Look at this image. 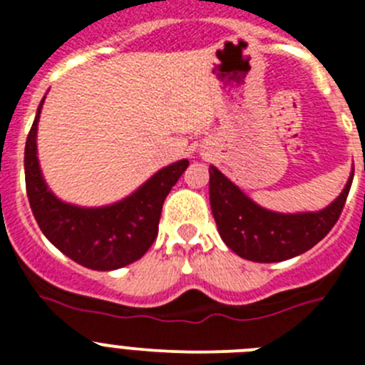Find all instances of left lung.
<instances>
[{
	"label": "left lung",
	"mask_w": 365,
	"mask_h": 365,
	"mask_svg": "<svg viewBox=\"0 0 365 365\" xmlns=\"http://www.w3.org/2000/svg\"><path fill=\"white\" fill-rule=\"evenodd\" d=\"M353 170L341 195L324 210L276 213L258 206L220 170L210 166V202L222 240L240 258L258 263L284 262L303 255L321 242L341 217Z\"/></svg>",
	"instance_id": "obj_1"
}]
</instances>
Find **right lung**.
Segmentation results:
<instances>
[{
    "instance_id": "obj_1",
    "label": "right lung",
    "mask_w": 365,
    "mask_h": 365,
    "mask_svg": "<svg viewBox=\"0 0 365 365\" xmlns=\"http://www.w3.org/2000/svg\"><path fill=\"white\" fill-rule=\"evenodd\" d=\"M44 98L24 147V179L30 207L44 237L68 258L93 270H116L140 259L158 237L163 202L188 159L155 172L134 193L109 206L84 207L53 195L37 158V123Z\"/></svg>"
}]
</instances>
